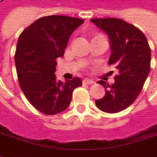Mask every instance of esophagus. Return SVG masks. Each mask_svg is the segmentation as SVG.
I'll return each mask as SVG.
<instances>
[{"label":"esophagus","mask_w":157,"mask_h":157,"mask_svg":"<svg viewBox=\"0 0 157 157\" xmlns=\"http://www.w3.org/2000/svg\"><path fill=\"white\" fill-rule=\"evenodd\" d=\"M83 83L85 84H94L95 83V81L94 80H91V79L86 78L83 80Z\"/></svg>","instance_id":"esophagus-1"}]
</instances>
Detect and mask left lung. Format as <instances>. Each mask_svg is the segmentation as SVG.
I'll list each match as a JSON object with an SVG mask.
<instances>
[{"label":"left lung","mask_w":157,"mask_h":157,"mask_svg":"<svg viewBox=\"0 0 157 157\" xmlns=\"http://www.w3.org/2000/svg\"><path fill=\"white\" fill-rule=\"evenodd\" d=\"M90 21L109 36L111 50L109 64L118 71L112 85L98 81L106 94L95 101V105L103 112L117 113L131 105L142 91L150 71V48L143 32L123 20L95 18Z\"/></svg>","instance_id":"left-lung-1"}]
</instances>
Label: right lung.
Returning a JSON list of instances; mask_svg holds the SVG:
<instances>
[{"label": "right lung", "instance_id": "obj_1", "mask_svg": "<svg viewBox=\"0 0 157 157\" xmlns=\"http://www.w3.org/2000/svg\"><path fill=\"white\" fill-rule=\"evenodd\" d=\"M83 22L79 18L48 15L20 35L14 56L20 87L30 103L45 115L65 110L74 89L82 85L79 77L57 81L55 72L56 59L64 56L70 35Z\"/></svg>", "mask_w": 157, "mask_h": 157}]
</instances>
